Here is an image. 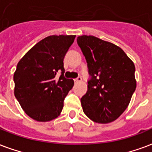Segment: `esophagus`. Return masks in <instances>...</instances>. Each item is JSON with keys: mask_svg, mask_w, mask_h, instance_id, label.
I'll return each instance as SVG.
<instances>
[{"mask_svg": "<svg viewBox=\"0 0 152 152\" xmlns=\"http://www.w3.org/2000/svg\"><path fill=\"white\" fill-rule=\"evenodd\" d=\"M81 81H82V77H77V78H75V83H78V82H80Z\"/></svg>", "mask_w": 152, "mask_h": 152, "instance_id": "obj_1", "label": "esophagus"}]
</instances>
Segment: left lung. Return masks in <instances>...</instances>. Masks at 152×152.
<instances>
[{"label": "left lung", "instance_id": "obj_1", "mask_svg": "<svg viewBox=\"0 0 152 152\" xmlns=\"http://www.w3.org/2000/svg\"><path fill=\"white\" fill-rule=\"evenodd\" d=\"M77 43L91 77L81 98L83 112L96 123H110L124 113L136 90L135 65L118 46L95 36H78Z\"/></svg>", "mask_w": 152, "mask_h": 152}]
</instances>
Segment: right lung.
I'll list each match as a JSON object with an SVG mask.
<instances>
[{"instance_id":"right-lung-1","label":"right lung","mask_w":152,"mask_h":152,"mask_svg":"<svg viewBox=\"0 0 152 152\" xmlns=\"http://www.w3.org/2000/svg\"><path fill=\"white\" fill-rule=\"evenodd\" d=\"M75 36H50L31 48L19 61L14 73V94L26 114L37 121L59 116L74 81L64 77L63 59ZM58 70V80L55 75Z\"/></svg>"}]
</instances>
